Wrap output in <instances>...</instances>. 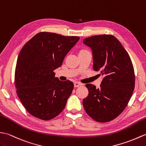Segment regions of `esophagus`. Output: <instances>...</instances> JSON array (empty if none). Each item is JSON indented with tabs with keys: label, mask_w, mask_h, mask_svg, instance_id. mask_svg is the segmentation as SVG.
Wrapping results in <instances>:
<instances>
[{
	"label": "esophagus",
	"mask_w": 146,
	"mask_h": 146,
	"mask_svg": "<svg viewBox=\"0 0 146 146\" xmlns=\"http://www.w3.org/2000/svg\"><path fill=\"white\" fill-rule=\"evenodd\" d=\"M74 87H79L80 86H81V84L78 82H75L74 83Z\"/></svg>",
	"instance_id": "esophagus-1"
}]
</instances>
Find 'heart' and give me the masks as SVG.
Returning <instances> with one entry per match:
<instances>
[{
    "label": "heart",
    "instance_id": "b5f03b06",
    "mask_svg": "<svg viewBox=\"0 0 146 146\" xmlns=\"http://www.w3.org/2000/svg\"><path fill=\"white\" fill-rule=\"evenodd\" d=\"M87 50H86V49H83V50H80L79 51V52H84V51H87Z\"/></svg>",
    "mask_w": 146,
    "mask_h": 146
}]
</instances>
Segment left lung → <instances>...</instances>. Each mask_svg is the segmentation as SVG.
Segmentation results:
<instances>
[{
	"label": "left lung",
	"mask_w": 146,
	"mask_h": 146,
	"mask_svg": "<svg viewBox=\"0 0 146 146\" xmlns=\"http://www.w3.org/2000/svg\"><path fill=\"white\" fill-rule=\"evenodd\" d=\"M83 42L92 50L93 69L104 77L98 89L91 84L86 85L89 94L82 101L84 108L94 121L109 122L123 112L133 93V65L127 52L114 35H94Z\"/></svg>",
	"instance_id": "1"
}]
</instances>
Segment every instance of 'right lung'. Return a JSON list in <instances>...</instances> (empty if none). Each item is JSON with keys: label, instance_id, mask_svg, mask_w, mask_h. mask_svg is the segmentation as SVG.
Returning <instances> with one entry per match:
<instances>
[{"label": "right lung", "instance_id": "obj_1", "mask_svg": "<svg viewBox=\"0 0 146 146\" xmlns=\"http://www.w3.org/2000/svg\"><path fill=\"white\" fill-rule=\"evenodd\" d=\"M77 36L41 32L25 44L15 70L16 92L27 111L44 121L59 115L72 94L74 84L61 81L54 70L79 40Z\"/></svg>", "mask_w": 146, "mask_h": 146}]
</instances>
